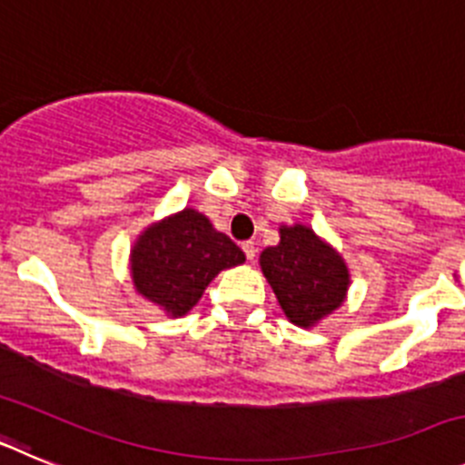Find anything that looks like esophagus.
Returning a JSON list of instances; mask_svg holds the SVG:
<instances>
[{
    "mask_svg": "<svg viewBox=\"0 0 465 465\" xmlns=\"http://www.w3.org/2000/svg\"><path fill=\"white\" fill-rule=\"evenodd\" d=\"M242 252H244L246 261H253V258H256V246H253V242H244V244H242Z\"/></svg>",
    "mask_w": 465,
    "mask_h": 465,
    "instance_id": "esophagus-1",
    "label": "esophagus"
}]
</instances>
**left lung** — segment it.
Masks as SVG:
<instances>
[{
    "label": "left lung",
    "mask_w": 465,
    "mask_h": 465,
    "mask_svg": "<svg viewBox=\"0 0 465 465\" xmlns=\"http://www.w3.org/2000/svg\"><path fill=\"white\" fill-rule=\"evenodd\" d=\"M258 262L286 319L300 328H314L338 310L351 283L340 252L302 223L279 225V244Z\"/></svg>",
    "instance_id": "1"
}]
</instances>
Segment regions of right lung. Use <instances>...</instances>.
I'll use <instances>...</instances> for the list:
<instances>
[{"label": "right lung", "mask_w": 465, "mask_h": 465, "mask_svg": "<svg viewBox=\"0 0 465 465\" xmlns=\"http://www.w3.org/2000/svg\"><path fill=\"white\" fill-rule=\"evenodd\" d=\"M246 258L197 209L186 207L146 225L130 249L134 291L176 319L200 302L212 279Z\"/></svg>", "instance_id": "1"}]
</instances>
